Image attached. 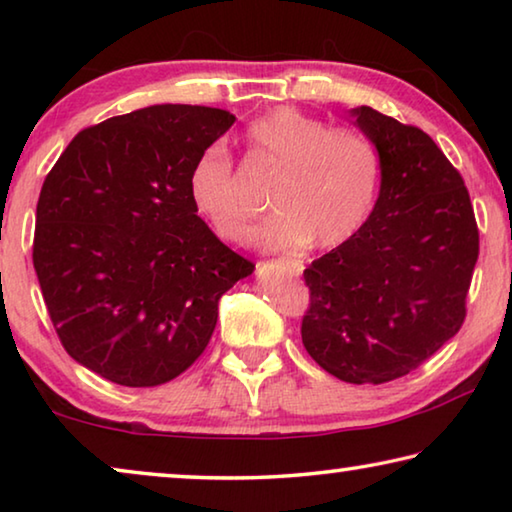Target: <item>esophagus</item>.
<instances>
[{
    "mask_svg": "<svg viewBox=\"0 0 512 512\" xmlns=\"http://www.w3.org/2000/svg\"><path fill=\"white\" fill-rule=\"evenodd\" d=\"M282 262H284V264H287V266L291 268V271H293V273H296V275H300V273H302V268H305V266H302V262H300V259H293V257H284V259H282Z\"/></svg>",
    "mask_w": 512,
    "mask_h": 512,
    "instance_id": "1",
    "label": "esophagus"
}]
</instances>
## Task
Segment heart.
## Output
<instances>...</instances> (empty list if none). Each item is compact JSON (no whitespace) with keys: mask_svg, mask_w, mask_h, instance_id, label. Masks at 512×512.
<instances>
[{"mask_svg":"<svg viewBox=\"0 0 512 512\" xmlns=\"http://www.w3.org/2000/svg\"><path fill=\"white\" fill-rule=\"evenodd\" d=\"M244 144L253 160L280 171L271 189L277 214L250 232L255 246L334 250L368 221L379 185V155L368 137L329 128L293 108H275L246 128ZM187 194L194 212L221 239L244 237L253 207L221 144L198 153Z\"/></svg>","mask_w":512,"mask_h":512,"instance_id":"b5f03b06","label":"heart"}]
</instances>
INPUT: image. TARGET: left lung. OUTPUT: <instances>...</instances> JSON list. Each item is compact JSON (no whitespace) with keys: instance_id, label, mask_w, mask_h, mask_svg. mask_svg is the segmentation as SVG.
<instances>
[{"instance_id":"8db88e82","label":"left lung","mask_w":512,"mask_h":512,"mask_svg":"<svg viewBox=\"0 0 512 512\" xmlns=\"http://www.w3.org/2000/svg\"><path fill=\"white\" fill-rule=\"evenodd\" d=\"M352 117L379 153V198L348 244L305 268L300 332L329 375L386 384L461 329L479 228L461 173L427 133L368 106Z\"/></svg>"}]
</instances>
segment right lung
<instances>
[{
	"instance_id": "right-lung-1",
	"label": "right lung",
	"mask_w": 512,
	"mask_h": 512,
	"mask_svg": "<svg viewBox=\"0 0 512 512\" xmlns=\"http://www.w3.org/2000/svg\"><path fill=\"white\" fill-rule=\"evenodd\" d=\"M232 124L219 108H142L85 128L47 173L33 237L42 298L69 357L112 384L185 372L223 293L255 271L187 194L198 153Z\"/></svg>"
}]
</instances>
